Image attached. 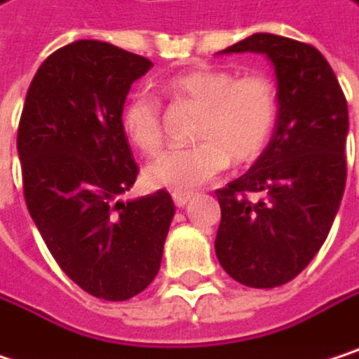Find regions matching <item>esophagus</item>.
<instances>
[{
  "label": "esophagus",
  "mask_w": 359,
  "mask_h": 359,
  "mask_svg": "<svg viewBox=\"0 0 359 359\" xmlns=\"http://www.w3.org/2000/svg\"><path fill=\"white\" fill-rule=\"evenodd\" d=\"M191 198H194V194H189V191H174V194H172V200H174V204H176L178 208H183Z\"/></svg>",
  "instance_id": "34e87169"
}]
</instances>
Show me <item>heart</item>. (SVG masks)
Wrapping results in <instances>:
<instances>
[{"mask_svg": "<svg viewBox=\"0 0 359 359\" xmlns=\"http://www.w3.org/2000/svg\"><path fill=\"white\" fill-rule=\"evenodd\" d=\"M174 102L200 107L191 147L170 149L153 159L144 178L153 187L185 191L223 172L229 161H255L271 140L278 121V88L263 71L236 75L231 69L202 67L163 83ZM126 138L144 155L163 147V107L149 92L132 94L121 109Z\"/></svg>", "mask_w": 359, "mask_h": 359, "instance_id": "1", "label": "heart"}]
</instances>
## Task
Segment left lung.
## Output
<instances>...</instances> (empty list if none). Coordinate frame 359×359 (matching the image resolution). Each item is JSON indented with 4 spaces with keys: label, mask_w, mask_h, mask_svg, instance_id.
I'll use <instances>...</instances> for the list:
<instances>
[{
    "label": "left lung",
    "mask_w": 359,
    "mask_h": 359,
    "mask_svg": "<svg viewBox=\"0 0 359 359\" xmlns=\"http://www.w3.org/2000/svg\"><path fill=\"white\" fill-rule=\"evenodd\" d=\"M225 52H261L276 65L278 126L257 163L217 189L221 267L250 288L294 280L318 255L337 217L345 181L347 100L318 48L255 33ZM250 193H261L257 203Z\"/></svg>",
    "instance_id": "1"
}]
</instances>
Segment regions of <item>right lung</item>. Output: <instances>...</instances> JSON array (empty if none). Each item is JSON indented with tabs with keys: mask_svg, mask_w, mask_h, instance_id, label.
<instances>
[{
	"mask_svg": "<svg viewBox=\"0 0 359 359\" xmlns=\"http://www.w3.org/2000/svg\"><path fill=\"white\" fill-rule=\"evenodd\" d=\"M151 67L113 43L73 41L41 62L18 121L29 215L58 267L104 301H128L153 282L174 217L163 189L115 200L138 176L121 109Z\"/></svg>",
	"mask_w": 359,
	"mask_h": 359,
	"instance_id": "right-lung-1",
	"label": "right lung"
}]
</instances>
